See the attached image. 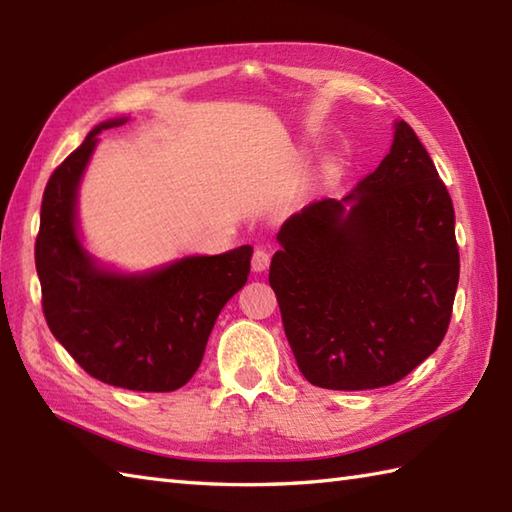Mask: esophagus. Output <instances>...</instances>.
<instances>
[{
    "label": "esophagus",
    "mask_w": 512,
    "mask_h": 512,
    "mask_svg": "<svg viewBox=\"0 0 512 512\" xmlns=\"http://www.w3.org/2000/svg\"><path fill=\"white\" fill-rule=\"evenodd\" d=\"M270 266V255L268 250L264 248H257L253 253V270L255 273H264V270Z\"/></svg>",
    "instance_id": "1"
}]
</instances>
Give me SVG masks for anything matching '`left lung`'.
<instances>
[{
	"instance_id": "obj_1",
	"label": "left lung",
	"mask_w": 512,
	"mask_h": 512,
	"mask_svg": "<svg viewBox=\"0 0 512 512\" xmlns=\"http://www.w3.org/2000/svg\"><path fill=\"white\" fill-rule=\"evenodd\" d=\"M277 242L268 281L308 383L394 385L438 350L460 279L455 213L405 121L374 173L343 200L303 206Z\"/></svg>"
}]
</instances>
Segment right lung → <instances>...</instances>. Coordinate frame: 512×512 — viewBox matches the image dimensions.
Wrapping results in <instances>:
<instances>
[{"instance_id": "obj_1", "label": "right lung", "mask_w": 512, "mask_h": 512, "mask_svg": "<svg viewBox=\"0 0 512 512\" xmlns=\"http://www.w3.org/2000/svg\"><path fill=\"white\" fill-rule=\"evenodd\" d=\"M54 169L41 202L35 264L48 328L85 372L132 391H173L198 372L226 301L242 290L253 246L187 255L147 270L103 264L83 244L79 189L103 129Z\"/></svg>"}]
</instances>
